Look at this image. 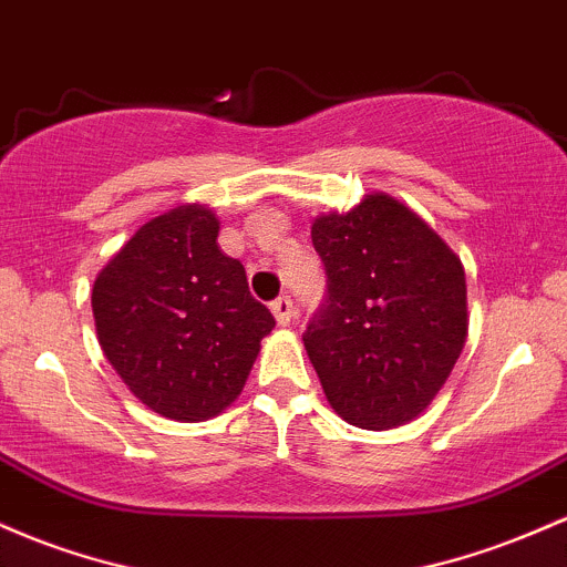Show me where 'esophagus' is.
<instances>
[{
  "label": "esophagus",
  "instance_id": "obj_1",
  "mask_svg": "<svg viewBox=\"0 0 567 567\" xmlns=\"http://www.w3.org/2000/svg\"><path fill=\"white\" fill-rule=\"evenodd\" d=\"M271 312L277 326H288L290 317H293V301H290V296H279L277 301L271 303Z\"/></svg>",
  "mask_w": 567,
  "mask_h": 567
}]
</instances>
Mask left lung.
Wrapping results in <instances>:
<instances>
[{"label": "left lung", "mask_w": 567, "mask_h": 567, "mask_svg": "<svg viewBox=\"0 0 567 567\" xmlns=\"http://www.w3.org/2000/svg\"><path fill=\"white\" fill-rule=\"evenodd\" d=\"M328 298L303 347L328 403L363 431L425 412L468 339L465 269L452 247L388 193L317 215Z\"/></svg>", "instance_id": "8db88e82"}]
</instances>
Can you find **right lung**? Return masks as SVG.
Returning a JSON list of instances; mask_svg holds the SVG:
<instances>
[{
    "instance_id": "right-lung-1",
    "label": "right lung",
    "mask_w": 567,
    "mask_h": 567,
    "mask_svg": "<svg viewBox=\"0 0 567 567\" xmlns=\"http://www.w3.org/2000/svg\"><path fill=\"white\" fill-rule=\"evenodd\" d=\"M217 231L207 204H179L136 228L93 279V322L110 365L151 412L177 422L226 412L274 328Z\"/></svg>"
}]
</instances>
